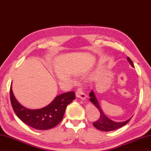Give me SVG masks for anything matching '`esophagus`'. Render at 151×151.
Returning <instances> with one entry per match:
<instances>
[{"mask_svg":"<svg viewBox=\"0 0 151 151\" xmlns=\"http://www.w3.org/2000/svg\"><path fill=\"white\" fill-rule=\"evenodd\" d=\"M76 93V96L77 98H80V99L83 100H85L87 98L86 95L85 93L82 91V89L81 88H79L77 89Z\"/></svg>","mask_w":151,"mask_h":151,"instance_id":"1","label":"esophagus"}]
</instances>
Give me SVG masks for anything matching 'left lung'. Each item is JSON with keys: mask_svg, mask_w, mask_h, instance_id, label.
<instances>
[{"mask_svg": "<svg viewBox=\"0 0 151 151\" xmlns=\"http://www.w3.org/2000/svg\"><path fill=\"white\" fill-rule=\"evenodd\" d=\"M127 60L129 63V64L131 65L132 67L133 68L135 67H134L133 62L132 61V60L129 58V57H127ZM89 96H90L89 100H90L91 102L95 106L100 113V116L99 119L93 123V126H94L96 129L101 130V131H103V132L113 131V130L117 129L118 128L122 127V126H124L125 124H126L128 123L130 119H132V117H130L129 119L123 122H116L110 119L104 113L102 110H101L100 104L96 99L95 93L93 91V90H91L90 93H89Z\"/></svg>", "mask_w": 151, "mask_h": 151, "instance_id": "8db88e82", "label": "left lung"}]
</instances>
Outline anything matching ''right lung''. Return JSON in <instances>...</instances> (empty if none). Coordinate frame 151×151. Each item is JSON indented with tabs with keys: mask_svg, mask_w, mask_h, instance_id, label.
Listing matches in <instances>:
<instances>
[{
	"mask_svg": "<svg viewBox=\"0 0 151 151\" xmlns=\"http://www.w3.org/2000/svg\"><path fill=\"white\" fill-rule=\"evenodd\" d=\"M12 107L15 114L24 123L39 130L54 128L62 120L67 106L75 100L74 91L63 93L55 98L48 105L39 109H29L20 104L10 88Z\"/></svg>",
	"mask_w": 151,
	"mask_h": 151,
	"instance_id": "1",
	"label": "right lung"
}]
</instances>
